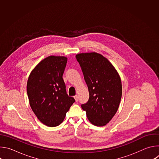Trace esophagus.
I'll return each instance as SVG.
<instances>
[{"label": "esophagus", "mask_w": 159, "mask_h": 159, "mask_svg": "<svg viewBox=\"0 0 159 159\" xmlns=\"http://www.w3.org/2000/svg\"><path fill=\"white\" fill-rule=\"evenodd\" d=\"M74 98H75V101L77 102L78 101V100H79V98H78V96L76 95V96H74Z\"/></svg>", "instance_id": "1"}]
</instances>
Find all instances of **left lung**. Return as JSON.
I'll list each match as a JSON object with an SVG mask.
<instances>
[{
  "mask_svg": "<svg viewBox=\"0 0 159 159\" xmlns=\"http://www.w3.org/2000/svg\"><path fill=\"white\" fill-rule=\"evenodd\" d=\"M75 57L89 93L88 101L81 107L93 125L104 126L115 116L120 105L122 95L120 75L101 54L80 53Z\"/></svg>",
  "mask_w": 159,
  "mask_h": 159,
  "instance_id": "1",
  "label": "left lung"
}]
</instances>
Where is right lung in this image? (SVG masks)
<instances>
[{
	"label": "right lung",
	"instance_id": "obj_1",
	"mask_svg": "<svg viewBox=\"0 0 159 159\" xmlns=\"http://www.w3.org/2000/svg\"><path fill=\"white\" fill-rule=\"evenodd\" d=\"M66 62V57L50 56L37 65L28 78L31 107L38 120L50 127L61 124L75 101L67 94L63 79Z\"/></svg>",
	"mask_w": 159,
	"mask_h": 159
}]
</instances>
